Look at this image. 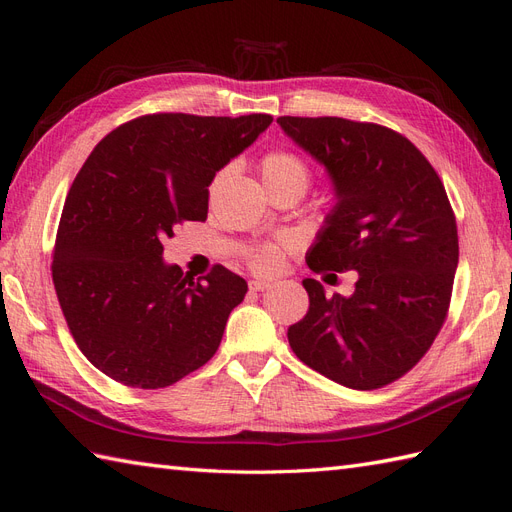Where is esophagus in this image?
<instances>
[{"label":"esophagus","mask_w":512,"mask_h":512,"mask_svg":"<svg viewBox=\"0 0 512 512\" xmlns=\"http://www.w3.org/2000/svg\"><path fill=\"white\" fill-rule=\"evenodd\" d=\"M271 288V282H265V280H252L250 282V290L254 292H262V290H269Z\"/></svg>","instance_id":"34e87169"}]
</instances>
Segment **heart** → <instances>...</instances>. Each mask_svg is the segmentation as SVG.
Wrapping results in <instances>:
<instances>
[{"label": "heart", "mask_w": 512, "mask_h": 512, "mask_svg": "<svg viewBox=\"0 0 512 512\" xmlns=\"http://www.w3.org/2000/svg\"><path fill=\"white\" fill-rule=\"evenodd\" d=\"M260 177L267 190L284 183H299L303 188H307L309 168L297 153L286 151V149H273L265 153V158L260 160ZM247 260H250V267L254 271L271 273L280 267L282 252L277 250L275 245H260L250 252Z\"/></svg>", "instance_id": "obj_1"}]
</instances>
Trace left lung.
<instances>
[{"mask_svg":"<svg viewBox=\"0 0 512 512\" xmlns=\"http://www.w3.org/2000/svg\"><path fill=\"white\" fill-rule=\"evenodd\" d=\"M277 123L335 188L307 267L359 273L350 297L329 299L303 280L309 309L288 329L290 348L337 384L380 389L423 359L446 320L459 262L453 207L427 158L391 128L342 117Z\"/></svg>","mask_w":512,"mask_h":512,"instance_id":"8db88e82","label":"left lung"}]
</instances>
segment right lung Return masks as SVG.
<instances>
[{"label": "right lung", "instance_id": "obj_1", "mask_svg": "<svg viewBox=\"0 0 512 512\" xmlns=\"http://www.w3.org/2000/svg\"><path fill=\"white\" fill-rule=\"evenodd\" d=\"M271 121L143 115L91 151L66 196L51 271L76 346L108 378L164 389L218 350L245 280L215 265L194 282L166 265L162 241L207 220L215 173Z\"/></svg>", "mask_w": 512, "mask_h": 512}]
</instances>
